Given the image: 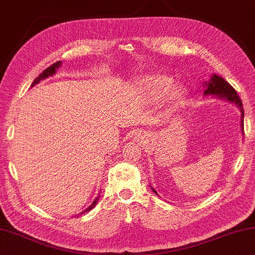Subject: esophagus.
I'll return each mask as SVG.
<instances>
[{"instance_id":"34e87169","label":"esophagus","mask_w":255,"mask_h":255,"mask_svg":"<svg viewBox=\"0 0 255 255\" xmlns=\"http://www.w3.org/2000/svg\"><path fill=\"white\" fill-rule=\"evenodd\" d=\"M136 137L138 138V140H142V142H144L145 138H146V135H145V132L139 131V132H137V134H136Z\"/></svg>"}]
</instances>
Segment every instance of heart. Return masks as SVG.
Masks as SVG:
<instances>
[{
  "instance_id": "heart-1",
  "label": "heart",
  "mask_w": 255,
  "mask_h": 255,
  "mask_svg": "<svg viewBox=\"0 0 255 255\" xmlns=\"http://www.w3.org/2000/svg\"><path fill=\"white\" fill-rule=\"evenodd\" d=\"M173 77L164 72H151L139 77L136 87L142 98L147 102H156L163 99L170 110L180 108L186 102L188 91L184 85H173Z\"/></svg>"
}]
</instances>
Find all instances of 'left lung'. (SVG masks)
I'll use <instances>...</instances> for the list:
<instances>
[{
    "mask_svg": "<svg viewBox=\"0 0 255 255\" xmlns=\"http://www.w3.org/2000/svg\"><path fill=\"white\" fill-rule=\"evenodd\" d=\"M203 86H204V92H203L204 96L212 95L213 98L227 101V102L234 104V106H236L238 109H240V111H241V128H242V132H244L243 104H242V100L240 99V96L237 95V92L234 90V88L229 85V83L226 82V80L222 78V77L218 76L216 74H213L211 76V78L207 80V82H204ZM151 188H152V191L157 195L155 189L153 187H151Z\"/></svg>",
    "mask_w": 255,
    "mask_h": 255,
    "instance_id": "8db88e82",
    "label": "left lung"
}]
</instances>
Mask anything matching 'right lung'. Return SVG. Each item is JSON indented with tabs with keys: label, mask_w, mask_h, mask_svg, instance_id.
<instances>
[{
	"label": "right lung",
	"mask_w": 255,
	"mask_h": 255,
	"mask_svg": "<svg viewBox=\"0 0 255 255\" xmlns=\"http://www.w3.org/2000/svg\"><path fill=\"white\" fill-rule=\"evenodd\" d=\"M61 61H58V62H55V63H53V64H52V66L51 67H48L47 68V69H45V70H44L43 72H42V74H40L38 77H37V78H36L35 80H34V82H33V84H31V87H33V86H35V85L36 84H38L39 82H40V80H43V79H45V78H47V77H51V76H53V75H55V72H56V69H59V68L60 67H61ZM99 200H100V195L98 196V197H96V199L94 200V201H93V203L90 205V207H88L87 209H85L84 210V211H82V212H80L79 213V215H77V216H75V217H77V218H78L80 215H84V213H86V212H88V211H91V210L93 209V208H94L95 207V205H96V203H98V202H99Z\"/></svg>",
	"instance_id": "1"
}]
</instances>
